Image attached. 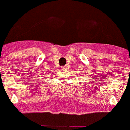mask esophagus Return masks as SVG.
Segmentation results:
<instances>
[{"mask_svg": "<svg viewBox=\"0 0 130 130\" xmlns=\"http://www.w3.org/2000/svg\"><path fill=\"white\" fill-rule=\"evenodd\" d=\"M61 69L63 70V69H67V68H66V67H61Z\"/></svg>", "mask_w": 130, "mask_h": 130, "instance_id": "obj_1", "label": "esophagus"}]
</instances>
